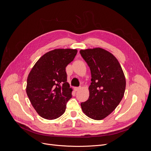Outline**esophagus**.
<instances>
[{
    "instance_id": "1",
    "label": "esophagus",
    "mask_w": 151,
    "mask_h": 151,
    "mask_svg": "<svg viewBox=\"0 0 151 151\" xmlns=\"http://www.w3.org/2000/svg\"><path fill=\"white\" fill-rule=\"evenodd\" d=\"M81 89V87H78V88H74V90L75 91H78L79 90Z\"/></svg>"
}]
</instances>
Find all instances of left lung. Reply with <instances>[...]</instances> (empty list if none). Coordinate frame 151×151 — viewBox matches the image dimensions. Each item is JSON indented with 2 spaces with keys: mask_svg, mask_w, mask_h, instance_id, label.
Wrapping results in <instances>:
<instances>
[{
  "mask_svg": "<svg viewBox=\"0 0 151 151\" xmlns=\"http://www.w3.org/2000/svg\"><path fill=\"white\" fill-rule=\"evenodd\" d=\"M82 57L91 74L89 97L81 103L83 112L94 120L111 113L123 97L126 81L121 65L113 54L101 48L81 50Z\"/></svg>",
  "mask_w": 151,
  "mask_h": 151,
  "instance_id": "1",
  "label": "left lung"
}]
</instances>
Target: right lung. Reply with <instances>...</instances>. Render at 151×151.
Listing matches in <instances>:
<instances>
[{
  "mask_svg": "<svg viewBox=\"0 0 151 151\" xmlns=\"http://www.w3.org/2000/svg\"><path fill=\"white\" fill-rule=\"evenodd\" d=\"M77 53L73 49L52 50L43 55L29 72L26 93L42 118L54 120L64 113L67 103L72 96L65 68Z\"/></svg>",
  "mask_w": 151,
  "mask_h": 151,
  "instance_id": "1",
  "label": "right lung"
}]
</instances>
